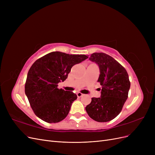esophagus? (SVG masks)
I'll use <instances>...</instances> for the list:
<instances>
[{"instance_id":"obj_1","label":"esophagus","mask_w":155,"mask_h":155,"mask_svg":"<svg viewBox=\"0 0 155 155\" xmlns=\"http://www.w3.org/2000/svg\"><path fill=\"white\" fill-rule=\"evenodd\" d=\"M77 96H78V97H82L83 96H84V94H83L81 93V92H78V93H77Z\"/></svg>"}]
</instances>
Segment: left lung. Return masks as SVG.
<instances>
[{"label":"left lung","mask_w":155,"mask_h":155,"mask_svg":"<svg viewBox=\"0 0 155 155\" xmlns=\"http://www.w3.org/2000/svg\"><path fill=\"white\" fill-rule=\"evenodd\" d=\"M89 60L96 63L100 68L97 81L101 86V97H92L85 109L94 120L107 122L120 113L127 99L130 86L129 76L123 66L105 53H93Z\"/></svg>","instance_id":"obj_1"}]
</instances>
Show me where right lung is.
I'll return each instance as SVG.
<instances>
[{
  "label": "right lung",
  "mask_w": 155,
  "mask_h": 155,
  "mask_svg": "<svg viewBox=\"0 0 155 155\" xmlns=\"http://www.w3.org/2000/svg\"><path fill=\"white\" fill-rule=\"evenodd\" d=\"M85 55L53 51L31 65L25 83V94L35 114L46 122L58 123L67 116L77 95L58 88L72 67L87 59Z\"/></svg>",
  "instance_id": "right-lung-1"
}]
</instances>
